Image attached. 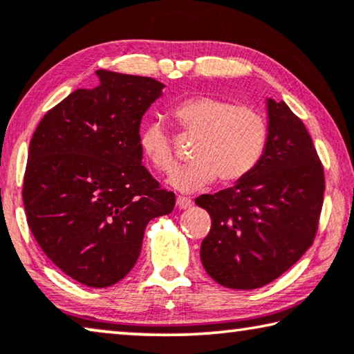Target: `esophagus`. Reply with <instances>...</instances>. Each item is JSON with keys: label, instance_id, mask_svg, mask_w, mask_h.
Segmentation results:
<instances>
[{"label": "esophagus", "instance_id": "1", "mask_svg": "<svg viewBox=\"0 0 354 354\" xmlns=\"http://www.w3.org/2000/svg\"><path fill=\"white\" fill-rule=\"evenodd\" d=\"M176 206L179 207V209H189V207L192 206V200H190L189 197H183V195H178Z\"/></svg>", "mask_w": 354, "mask_h": 354}]
</instances>
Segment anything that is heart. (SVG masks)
I'll use <instances>...</instances> for the list:
<instances>
[{
	"label": "heart",
	"instance_id": "1",
	"mask_svg": "<svg viewBox=\"0 0 354 354\" xmlns=\"http://www.w3.org/2000/svg\"><path fill=\"white\" fill-rule=\"evenodd\" d=\"M179 131L194 136V162L176 171L170 183L179 190H195L209 184H232L254 170L268 142V124L260 111L230 100L190 96L171 111ZM140 148L157 171L171 173L178 167L173 142L162 122H148L140 131Z\"/></svg>",
	"mask_w": 354,
	"mask_h": 354
}]
</instances>
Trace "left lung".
Returning a JSON list of instances; mask_svg holds the SVG:
<instances>
[{
	"label": "left lung",
	"mask_w": 354,
	"mask_h": 354,
	"mask_svg": "<svg viewBox=\"0 0 354 354\" xmlns=\"http://www.w3.org/2000/svg\"><path fill=\"white\" fill-rule=\"evenodd\" d=\"M261 159L236 186L195 203L211 216L200 258L217 283L265 287L313 244L324 197V168L306 126L287 104L268 100Z\"/></svg>",
	"instance_id": "1"
}]
</instances>
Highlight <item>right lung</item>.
I'll return each mask as SVG.
<instances>
[{
  "instance_id": "1",
  "label": "right lung",
  "mask_w": 354,
  "mask_h": 354,
  "mask_svg": "<svg viewBox=\"0 0 354 354\" xmlns=\"http://www.w3.org/2000/svg\"><path fill=\"white\" fill-rule=\"evenodd\" d=\"M32 133L24 178L26 222L39 248L67 276L105 288L124 279L148 222L170 214L175 194L142 165L140 124L164 85L97 71Z\"/></svg>"
}]
</instances>
